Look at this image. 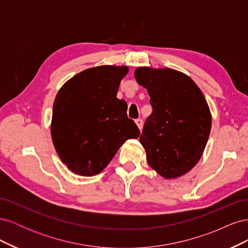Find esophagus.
Wrapping results in <instances>:
<instances>
[{
    "instance_id": "esophagus-1",
    "label": "esophagus",
    "mask_w": 248,
    "mask_h": 248,
    "mask_svg": "<svg viewBox=\"0 0 248 248\" xmlns=\"http://www.w3.org/2000/svg\"><path fill=\"white\" fill-rule=\"evenodd\" d=\"M136 123H137L139 128H140V130H141L142 129V125H144V123H142V120L140 118H139V119L136 120Z\"/></svg>"
}]
</instances>
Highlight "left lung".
Listing matches in <instances>:
<instances>
[{"mask_svg": "<svg viewBox=\"0 0 248 248\" xmlns=\"http://www.w3.org/2000/svg\"><path fill=\"white\" fill-rule=\"evenodd\" d=\"M134 78L150 95L152 112L140 141L149 166L166 179L189 171L204 152L211 130V112L200 88L174 69L140 67Z\"/></svg>", "mask_w": 248, "mask_h": 248, "instance_id": "left-lung-1", "label": "left lung"}]
</instances>
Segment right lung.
Masks as SVG:
<instances>
[{"mask_svg": "<svg viewBox=\"0 0 248 248\" xmlns=\"http://www.w3.org/2000/svg\"><path fill=\"white\" fill-rule=\"evenodd\" d=\"M126 66H99L81 71L60 89L52 107L51 139L60 159L74 174L94 176L119 148L138 139L140 129L117 98Z\"/></svg>", "mask_w": 248, "mask_h": 248, "instance_id": "right-lung-1", "label": "right lung"}]
</instances>
